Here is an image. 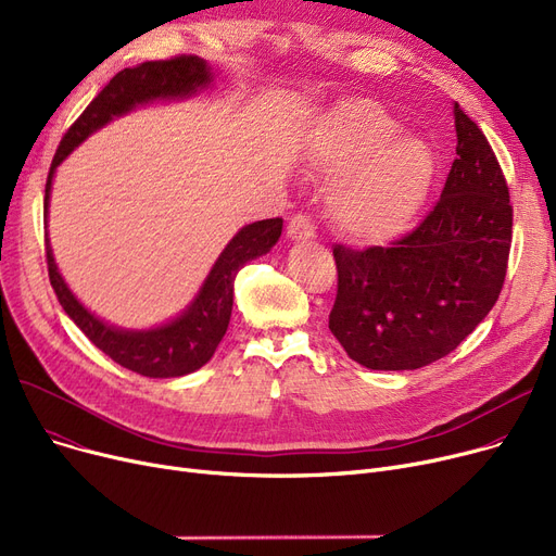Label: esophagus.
<instances>
[{
    "label": "esophagus",
    "mask_w": 556,
    "mask_h": 556,
    "mask_svg": "<svg viewBox=\"0 0 556 556\" xmlns=\"http://www.w3.org/2000/svg\"><path fill=\"white\" fill-rule=\"evenodd\" d=\"M286 233L290 241H311L315 237V225L308 216L304 214H298L288 220V227H286Z\"/></svg>",
    "instance_id": "esophagus-1"
}]
</instances>
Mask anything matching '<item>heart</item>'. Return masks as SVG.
<instances>
[{
	"label": "heart",
	"mask_w": 556,
	"mask_h": 556,
	"mask_svg": "<svg viewBox=\"0 0 556 556\" xmlns=\"http://www.w3.org/2000/svg\"><path fill=\"white\" fill-rule=\"evenodd\" d=\"M313 164L338 175L327 193L331 223L363 243L390 241L410 227L437 170L430 146L399 135L392 116L369 101H349L331 112Z\"/></svg>",
	"instance_id": "obj_1"
}]
</instances>
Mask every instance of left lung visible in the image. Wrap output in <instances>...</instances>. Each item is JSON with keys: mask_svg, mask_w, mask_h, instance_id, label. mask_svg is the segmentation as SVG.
Masks as SVG:
<instances>
[{"mask_svg": "<svg viewBox=\"0 0 556 556\" xmlns=\"http://www.w3.org/2000/svg\"><path fill=\"white\" fill-rule=\"evenodd\" d=\"M457 160L426 220L390 248H333L329 329L367 369H419L448 356L501 295L511 248L505 175L455 103Z\"/></svg>", "mask_w": 556, "mask_h": 556, "instance_id": "1", "label": "left lung"}]
</instances>
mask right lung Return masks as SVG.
<instances>
[{
	"mask_svg": "<svg viewBox=\"0 0 556 556\" xmlns=\"http://www.w3.org/2000/svg\"><path fill=\"white\" fill-rule=\"evenodd\" d=\"M214 85V70L198 55H178L170 61H151L116 74L101 94L85 108L76 124L67 130L53 155L45 187V223L55 168L87 137L124 116L139 105L153 101H182ZM281 218L256 220L241 227L218 254L210 275L204 277L189 306L164 325L151 329H122L87 311L63 279L53 250L47 241V268L55 298L74 319V325L90 338L105 356L122 367L149 378L187 376L207 363L220 344L233 304V279L248 261L268 254L281 237Z\"/></svg>",
	"mask_w": 556,
	"mask_h": 556,
	"instance_id": "add662e5",
	"label": "right lung"
}]
</instances>
